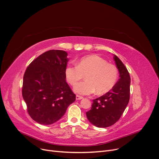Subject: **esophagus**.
<instances>
[{"label":"esophagus","instance_id":"1","mask_svg":"<svg viewBox=\"0 0 159 159\" xmlns=\"http://www.w3.org/2000/svg\"><path fill=\"white\" fill-rule=\"evenodd\" d=\"M75 98H76L77 100H80V99H83L84 98L82 97V96H80V95H77Z\"/></svg>","mask_w":159,"mask_h":159}]
</instances>
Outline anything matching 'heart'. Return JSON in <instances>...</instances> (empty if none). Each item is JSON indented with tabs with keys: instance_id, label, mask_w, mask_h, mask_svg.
<instances>
[{
	"instance_id": "heart-1",
	"label": "heart",
	"mask_w": 159,
	"mask_h": 159,
	"mask_svg": "<svg viewBox=\"0 0 159 159\" xmlns=\"http://www.w3.org/2000/svg\"><path fill=\"white\" fill-rule=\"evenodd\" d=\"M85 75L86 80L75 86V92L89 95L96 91V93L102 95L113 88L118 80L119 71L115 65L97 55L83 57L77 65H68L66 69V79L71 85H76Z\"/></svg>"
}]
</instances>
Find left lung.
<instances>
[{"label": "left lung", "mask_w": 159, "mask_h": 159, "mask_svg": "<svg viewBox=\"0 0 159 159\" xmlns=\"http://www.w3.org/2000/svg\"><path fill=\"white\" fill-rule=\"evenodd\" d=\"M113 59L119 71L118 81L112 89L93 100L92 107L86 115L89 121L98 127L113 125L121 118L130 99L131 78L127 68L119 57Z\"/></svg>", "instance_id": "8db88e82"}]
</instances>
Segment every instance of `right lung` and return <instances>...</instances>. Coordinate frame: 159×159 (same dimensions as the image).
Segmentation results:
<instances>
[{
    "label": "right lung",
    "mask_w": 159,
    "mask_h": 159,
    "mask_svg": "<svg viewBox=\"0 0 159 159\" xmlns=\"http://www.w3.org/2000/svg\"><path fill=\"white\" fill-rule=\"evenodd\" d=\"M64 50H51L27 67L22 94L30 117L42 125H51L65 114L75 94L66 81L68 59Z\"/></svg>",
    "instance_id": "right-lung-1"
}]
</instances>
